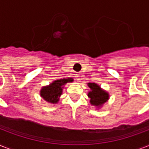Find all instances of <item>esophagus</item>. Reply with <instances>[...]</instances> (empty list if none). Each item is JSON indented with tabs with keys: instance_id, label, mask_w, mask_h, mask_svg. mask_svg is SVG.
Returning <instances> with one entry per match:
<instances>
[{
	"instance_id": "1",
	"label": "esophagus",
	"mask_w": 149,
	"mask_h": 149,
	"mask_svg": "<svg viewBox=\"0 0 149 149\" xmlns=\"http://www.w3.org/2000/svg\"><path fill=\"white\" fill-rule=\"evenodd\" d=\"M76 77H77V81H80V80H81V78H82V74L81 73H77V76H76Z\"/></svg>"
}]
</instances>
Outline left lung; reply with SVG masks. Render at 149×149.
<instances>
[{
	"mask_svg": "<svg viewBox=\"0 0 149 149\" xmlns=\"http://www.w3.org/2000/svg\"><path fill=\"white\" fill-rule=\"evenodd\" d=\"M88 86L91 88L89 91L88 97L90 98V103L91 105L100 107L105 104L109 99V93L100 88V86L94 83H88Z\"/></svg>",
	"mask_w": 149,
	"mask_h": 149,
	"instance_id": "obj_1",
	"label": "left lung"
}]
</instances>
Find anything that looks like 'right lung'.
<instances>
[{"label": "right lung", "mask_w": 149, "mask_h": 149, "mask_svg": "<svg viewBox=\"0 0 149 149\" xmlns=\"http://www.w3.org/2000/svg\"><path fill=\"white\" fill-rule=\"evenodd\" d=\"M73 81L72 78L67 79H61L55 80L49 86H43L41 89L40 95L45 100V101L50 104H57L59 100V97L63 93V86L67 83H71Z\"/></svg>", "instance_id": "obj_1"}]
</instances>
